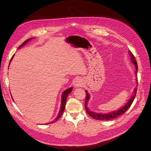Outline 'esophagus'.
<instances>
[{
  "label": "esophagus",
  "instance_id": "obj_1",
  "mask_svg": "<svg viewBox=\"0 0 151 151\" xmlns=\"http://www.w3.org/2000/svg\"><path fill=\"white\" fill-rule=\"evenodd\" d=\"M83 84H84V83H83V80H82L81 79H76L74 81V87H76V88H78V87L83 86Z\"/></svg>",
  "mask_w": 151,
  "mask_h": 151
}]
</instances>
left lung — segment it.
I'll return each mask as SVG.
<instances>
[{"label": "left lung", "mask_w": 151, "mask_h": 151, "mask_svg": "<svg viewBox=\"0 0 151 151\" xmlns=\"http://www.w3.org/2000/svg\"><path fill=\"white\" fill-rule=\"evenodd\" d=\"M130 55L131 56V58H132V62H133V63L134 64V65L135 66L136 68V71H135V76H137V62L136 60H135V58L134 56V55L132 54L130 52ZM137 81V84H138V81H137V78L136 79ZM137 87L134 89V94L131 97V98L129 100V101H128L126 104L124 106H123L122 108L118 109V111H113L111 113H106V114H102V113H94L93 111H90L88 108H87V103H88V101L89 100L90 98V96L88 94V91H86V100H85V109H86V112L88 113V114H89V115L92 117L95 120H104V121H107V120H113L115 119V118H116L117 117H118L119 116L123 115V114H124L128 109H129L130 106L132 105V103H133L134 100L135 98V96H136V93H137Z\"/></svg>", "instance_id": "left-lung-1"}]
</instances>
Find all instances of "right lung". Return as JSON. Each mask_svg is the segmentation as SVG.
Listing matches in <instances>:
<instances>
[{"label": "right lung", "mask_w": 151, "mask_h": 151, "mask_svg": "<svg viewBox=\"0 0 151 151\" xmlns=\"http://www.w3.org/2000/svg\"><path fill=\"white\" fill-rule=\"evenodd\" d=\"M33 38H29V39H28L27 40H26L25 42H24L23 43H22L20 46L19 47V48H20L21 47H22V46H23V45H24L27 42H28L29 40H31V39H32ZM14 55H12V58H11V60H10V62H9V65H10V63H11V60H12V59L13 58V57H14ZM72 88H68V89H66L65 91H63V93H62V102H61V108H60V111H59V113H58V116H57V118H55V120L54 121H53V122H50V123H48L47 124H49V123H54V122H55L56 121H57L59 118H60V116L62 115V114H63V111H64V109H65V104H66V101H67V96H68V94L69 93H71V91H72Z\"/></svg>", "instance_id": "right-lung-1"}]
</instances>
